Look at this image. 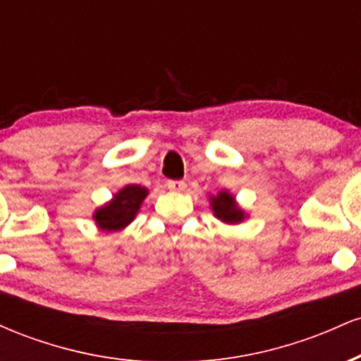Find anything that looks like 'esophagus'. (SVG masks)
I'll return each instance as SVG.
<instances>
[{"label": "esophagus", "mask_w": 361, "mask_h": 361, "mask_svg": "<svg viewBox=\"0 0 361 361\" xmlns=\"http://www.w3.org/2000/svg\"><path fill=\"white\" fill-rule=\"evenodd\" d=\"M186 183L185 181H180V180H169L168 181V188L171 190V192H183Z\"/></svg>", "instance_id": "obj_1"}]
</instances>
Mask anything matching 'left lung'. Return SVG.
<instances>
[{
    "instance_id": "left-lung-1",
    "label": "left lung",
    "mask_w": 361,
    "mask_h": 361,
    "mask_svg": "<svg viewBox=\"0 0 361 361\" xmlns=\"http://www.w3.org/2000/svg\"><path fill=\"white\" fill-rule=\"evenodd\" d=\"M212 209L215 215H217V217L224 222L235 224L244 219L243 210L238 209L234 198L227 192H221L217 197L212 198Z\"/></svg>"
}]
</instances>
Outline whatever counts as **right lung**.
Returning a JSON list of instances; mask_svg holds the SVG:
<instances>
[{"mask_svg": "<svg viewBox=\"0 0 361 361\" xmlns=\"http://www.w3.org/2000/svg\"><path fill=\"white\" fill-rule=\"evenodd\" d=\"M147 190L139 185H128L115 195L109 205L94 214V221L105 231H118L126 227L137 214L140 204L146 198Z\"/></svg>", "mask_w": 361, "mask_h": 361, "instance_id": "add662e5", "label": "right lung"}]
</instances>
